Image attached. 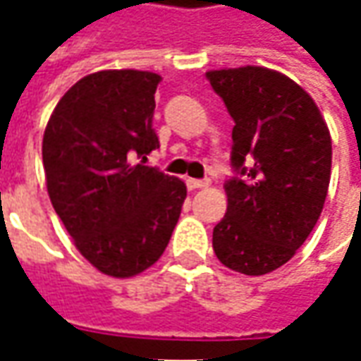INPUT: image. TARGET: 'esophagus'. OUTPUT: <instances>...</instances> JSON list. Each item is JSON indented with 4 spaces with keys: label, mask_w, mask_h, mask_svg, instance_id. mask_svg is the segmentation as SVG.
Wrapping results in <instances>:
<instances>
[{
    "label": "esophagus",
    "mask_w": 361,
    "mask_h": 361,
    "mask_svg": "<svg viewBox=\"0 0 361 361\" xmlns=\"http://www.w3.org/2000/svg\"><path fill=\"white\" fill-rule=\"evenodd\" d=\"M187 187L190 190H195V188H204L209 187V180L207 178H187Z\"/></svg>",
    "instance_id": "obj_1"
}]
</instances>
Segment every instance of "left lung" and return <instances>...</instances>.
<instances>
[{
  "mask_svg": "<svg viewBox=\"0 0 361 361\" xmlns=\"http://www.w3.org/2000/svg\"><path fill=\"white\" fill-rule=\"evenodd\" d=\"M235 122L227 215L213 229L219 261L245 275L287 263L322 215L331 136L312 96L259 66L207 72Z\"/></svg>",
  "mask_w": 361,
  "mask_h": 361,
  "instance_id": "obj_1",
  "label": "left lung"
}]
</instances>
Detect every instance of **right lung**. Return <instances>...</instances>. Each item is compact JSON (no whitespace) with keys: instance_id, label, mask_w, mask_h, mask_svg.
I'll list each match as a JSON object with an SVG mask.
<instances>
[{"instance_id":"add662e5","label":"right lung","mask_w":361,"mask_h":361,"mask_svg":"<svg viewBox=\"0 0 361 361\" xmlns=\"http://www.w3.org/2000/svg\"><path fill=\"white\" fill-rule=\"evenodd\" d=\"M159 82L138 70L82 78L44 132L49 201L80 253L112 277L159 261L187 197L183 180L145 166L160 146L152 128Z\"/></svg>"}]
</instances>
